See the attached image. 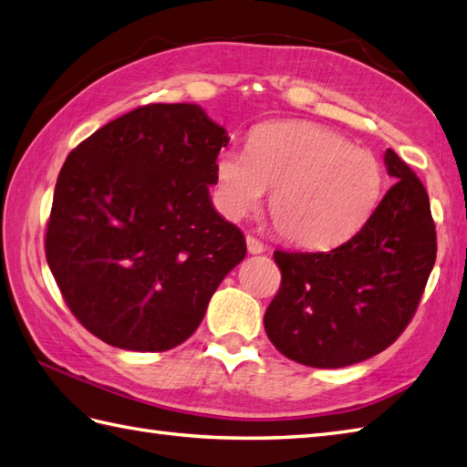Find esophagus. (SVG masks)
Segmentation results:
<instances>
[{"label": "esophagus", "instance_id": "obj_1", "mask_svg": "<svg viewBox=\"0 0 467 467\" xmlns=\"http://www.w3.org/2000/svg\"><path fill=\"white\" fill-rule=\"evenodd\" d=\"M245 244H247V252H250V254H262L265 250V245L258 240V237H254V235H247Z\"/></svg>", "mask_w": 467, "mask_h": 467}]
</instances>
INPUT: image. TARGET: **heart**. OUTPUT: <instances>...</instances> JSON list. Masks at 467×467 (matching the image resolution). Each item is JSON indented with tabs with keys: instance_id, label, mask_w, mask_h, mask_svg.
Listing matches in <instances>:
<instances>
[{
	"instance_id": "obj_1",
	"label": "heart",
	"mask_w": 467,
	"mask_h": 467,
	"mask_svg": "<svg viewBox=\"0 0 467 467\" xmlns=\"http://www.w3.org/2000/svg\"><path fill=\"white\" fill-rule=\"evenodd\" d=\"M268 187L270 215L288 242L327 250L363 227L383 192V171L365 149L312 122H265L247 149L215 157L213 202L225 220L255 212Z\"/></svg>"
}]
</instances>
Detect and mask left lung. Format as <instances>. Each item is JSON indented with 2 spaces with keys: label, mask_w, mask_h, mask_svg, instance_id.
<instances>
[{
  "label": "left lung",
  "mask_w": 467,
  "mask_h": 467,
  "mask_svg": "<svg viewBox=\"0 0 467 467\" xmlns=\"http://www.w3.org/2000/svg\"><path fill=\"white\" fill-rule=\"evenodd\" d=\"M385 165L395 185L357 235L330 252H274L282 284L264 328L300 365L338 368L379 355L421 300L437 254L430 197L395 150Z\"/></svg>",
  "instance_id": "left-lung-1"
}]
</instances>
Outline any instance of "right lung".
<instances>
[{
  "instance_id": "1",
  "label": "right lung",
  "mask_w": 467,
  "mask_h": 467,
  "mask_svg": "<svg viewBox=\"0 0 467 467\" xmlns=\"http://www.w3.org/2000/svg\"><path fill=\"white\" fill-rule=\"evenodd\" d=\"M223 127L197 104H147L82 140L56 181L46 260L80 325L161 353L193 335L244 234L215 212Z\"/></svg>"
}]
</instances>
